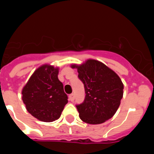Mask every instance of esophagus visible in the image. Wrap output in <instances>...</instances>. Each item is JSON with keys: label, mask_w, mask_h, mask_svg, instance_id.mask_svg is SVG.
Listing matches in <instances>:
<instances>
[{"label": "esophagus", "mask_w": 154, "mask_h": 154, "mask_svg": "<svg viewBox=\"0 0 154 154\" xmlns=\"http://www.w3.org/2000/svg\"><path fill=\"white\" fill-rule=\"evenodd\" d=\"M74 99H75V97H74V93H72V94H70L69 95V100H70L71 102H73L74 100Z\"/></svg>", "instance_id": "1"}]
</instances>
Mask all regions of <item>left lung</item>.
Masks as SVG:
<instances>
[{
	"label": "left lung",
	"instance_id": "1",
	"mask_svg": "<svg viewBox=\"0 0 154 154\" xmlns=\"http://www.w3.org/2000/svg\"><path fill=\"white\" fill-rule=\"evenodd\" d=\"M77 68L78 77L84 85V101L77 105L83 122L98 125L111 119L119 109L123 97L124 85L115 71L97 60L88 59L82 64H71Z\"/></svg>",
	"mask_w": 154,
	"mask_h": 154
}]
</instances>
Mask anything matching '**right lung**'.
<instances>
[{"instance_id":"add662e5","label":"right lung","mask_w":154,"mask_h":154,"mask_svg":"<svg viewBox=\"0 0 154 154\" xmlns=\"http://www.w3.org/2000/svg\"><path fill=\"white\" fill-rule=\"evenodd\" d=\"M58 69L50 64L40 66L22 90V100L27 111L45 122L59 119L68 102L63 84L57 77Z\"/></svg>"}]
</instances>
